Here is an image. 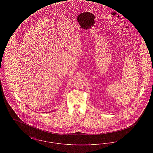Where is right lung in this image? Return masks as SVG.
<instances>
[{"label": "right lung", "mask_w": 153, "mask_h": 153, "mask_svg": "<svg viewBox=\"0 0 153 153\" xmlns=\"http://www.w3.org/2000/svg\"><path fill=\"white\" fill-rule=\"evenodd\" d=\"M44 113H45V112H44ZM46 113H47V112H46Z\"/></svg>", "instance_id": "right-lung-1"}]
</instances>
